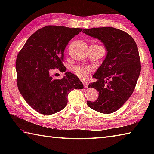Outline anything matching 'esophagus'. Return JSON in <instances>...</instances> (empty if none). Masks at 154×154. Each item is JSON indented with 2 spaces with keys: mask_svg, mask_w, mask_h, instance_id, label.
Instances as JSON below:
<instances>
[{
  "mask_svg": "<svg viewBox=\"0 0 154 154\" xmlns=\"http://www.w3.org/2000/svg\"><path fill=\"white\" fill-rule=\"evenodd\" d=\"M83 85H84V87L85 88H87L88 87V85H89V83H88V81H82Z\"/></svg>",
  "mask_w": 154,
  "mask_h": 154,
  "instance_id": "obj_1",
  "label": "esophagus"
}]
</instances>
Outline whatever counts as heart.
<instances>
[{"label": "heart", "mask_w": 154, "mask_h": 154, "mask_svg": "<svg viewBox=\"0 0 154 154\" xmlns=\"http://www.w3.org/2000/svg\"><path fill=\"white\" fill-rule=\"evenodd\" d=\"M73 73L77 75V76L79 77L80 79H86L88 77V75H89V72L90 69L89 68H83L79 66H76L73 68Z\"/></svg>", "instance_id": "heart-1"}]
</instances>
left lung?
I'll use <instances>...</instances> for the list:
<instances>
[{"label":"left lung","instance_id":"8db88e82","mask_svg":"<svg viewBox=\"0 0 154 154\" xmlns=\"http://www.w3.org/2000/svg\"><path fill=\"white\" fill-rule=\"evenodd\" d=\"M83 32L99 39L107 55L93 77L97 81L88 87L99 92L94 102L87 101L91 109L103 114L119 110L132 95L141 71V63L135 41L126 32L112 27L84 29Z\"/></svg>","mask_w":154,"mask_h":154}]
</instances>
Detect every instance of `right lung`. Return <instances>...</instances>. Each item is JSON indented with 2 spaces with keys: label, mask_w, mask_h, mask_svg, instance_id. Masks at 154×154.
Returning <instances> with one entry per match:
<instances>
[{
  "label": "right lung",
  "mask_w": 154,
  "mask_h": 154,
  "mask_svg": "<svg viewBox=\"0 0 154 154\" xmlns=\"http://www.w3.org/2000/svg\"><path fill=\"white\" fill-rule=\"evenodd\" d=\"M60 26L39 29L28 39L16 57V69L20 93L32 109L44 115L60 112L66 106L72 90L82 89L76 75L67 72L61 79L52 77L54 70L63 73V52L68 42L82 31Z\"/></svg>",
  "instance_id": "obj_1"
}]
</instances>
